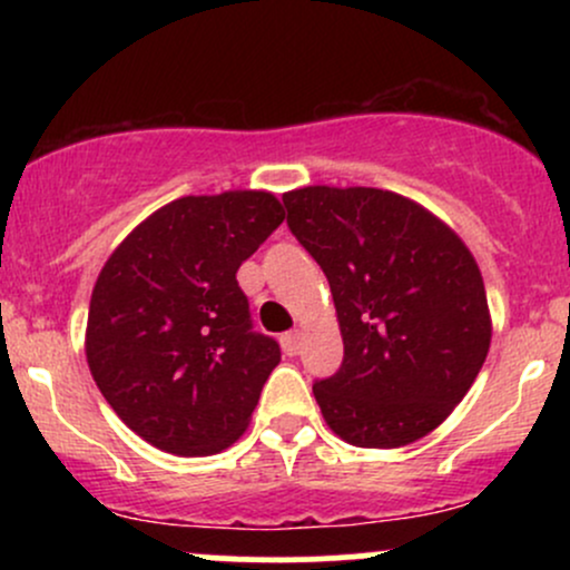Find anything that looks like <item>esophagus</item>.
Segmentation results:
<instances>
[{
  "label": "esophagus",
  "instance_id": "1",
  "mask_svg": "<svg viewBox=\"0 0 570 570\" xmlns=\"http://www.w3.org/2000/svg\"><path fill=\"white\" fill-rule=\"evenodd\" d=\"M281 348H284L286 356H297V353H299V332L297 330L284 332V335H281Z\"/></svg>",
  "mask_w": 570,
  "mask_h": 570
}]
</instances>
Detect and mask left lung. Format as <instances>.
Masks as SVG:
<instances>
[{
  "instance_id": "1",
  "label": "left lung",
  "mask_w": 570,
  "mask_h": 570,
  "mask_svg": "<svg viewBox=\"0 0 570 570\" xmlns=\"http://www.w3.org/2000/svg\"><path fill=\"white\" fill-rule=\"evenodd\" d=\"M286 225L335 297L343 364L313 383L324 421L356 448H402L472 389L490 348L480 267L434 214L375 187L284 195Z\"/></svg>"
}]
</instances>
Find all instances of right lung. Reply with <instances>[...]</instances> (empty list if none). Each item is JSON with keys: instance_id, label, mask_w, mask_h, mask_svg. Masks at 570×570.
<instances>
[{"instance_id": "1", "label": "right lung", "mask_w": 570, "mask_h": 570, "mask_svg": "<svg viewBox=\"0 0 570 570\" xmlns=\"http://www.w3.org/2000/svg\"><path fill=\"white\" fill-rule=\"evenodd\" d=\"M284 222L271 193L187 195L115 248L88 311L90 375L141 440L214 455L244 434L281 362L235 273Z\"/></svg>"}]
</instances>
